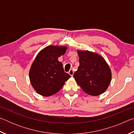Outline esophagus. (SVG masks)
<instances>
[{
	"label": "esophagus",
	"instance_id": "1",
	"mask_svg": "<svg viewBox=\"0 0 134 134\" xmlns=\"http://www.w3.org/2000/svg\"><path fill=\"white\" fill-rule=\"evenodd\" d=\"M69 74L71 76H73V74H74V71H73V70H72V69L70 70V71H69Z\"/></svg>",
	"mask_w": 134,
	"mask_h": 134
}]
</instances>
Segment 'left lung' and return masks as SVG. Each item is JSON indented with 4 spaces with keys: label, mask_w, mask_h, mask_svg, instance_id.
Returning a JSON list of instances; mask_svg holds the SVG:
<instances>
[{
    "label": "left lung",
    "mask_w": 134,
    "mask_h": 134,
    "mask_svg": "<svg viewBox=\"0 0 134 134\" xmlns=\"http://www.w3.org/2000/svg\"><path fill=\"white\" fill-rule=\"evenodd\" d=\"M79 66L74 74L76 83L86 93L98 96L107 90L112 72L105 59L89 51L77 50Z\"/></svg>",
    "instance_id": "1"
}]
</instances>
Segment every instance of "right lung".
Returning <instances> with one entry per match:
<instances>
[{"label": "right lung", "instance_id": "1", "mask_svg": "<svg viewBox=\"0 0 134 134\" xmlns=\"http://www.w3.org/2000/svg\"><path fill=\"white\" fill-rule=\"evenodd\" d=\"M66 46L49 45L36 56L29 72L30 82L34 90L43 96H50L60 91L65 81L71 77L65 72L58 60L64 55Z\"/></svg>", "mask_w": 134, "mask_h": 134}]
</instances>
